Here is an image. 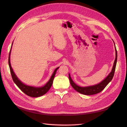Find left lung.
Here are the masks:
<instances>
[{"instance_id":"1","label":"left lung","mask_w":127,"mask_h":127,"mask_svg":"<svg viewBox=\"0 0 127 127\" xmlns=\"http://www.w3.org/2000/svg\"><path fill=\"white\" fill-rule=\"evenodd\" d=\"M115 44V43H114ZM115 50H116V58L114 63V66L112 67V70L111 72L109 74L105 79L101 81L100 83H98L96 85L91 86H88V87H80V86H77V85L73 82L71 78L70 77V75L69 74V79L70 81V83L71 85V86L75 91H76L78 92L81 93L84 95H93V94H97L100 93L101 92L105 87L108 85V83L112 80L113 77L114 76V73L116 69V66L117 63V53L116 48L115 47Z\"/></svg>"}]
</instances>
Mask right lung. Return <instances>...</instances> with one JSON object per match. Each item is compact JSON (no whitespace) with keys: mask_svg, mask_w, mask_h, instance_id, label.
I'll return each mask as SVG.
<instances>
[{"mask_svg":"<svg viewBox=\"0 0 127 127\" xmlns=\"http://www.w3.org/2000/svg\"><path fill=\"white\" fill-rule=\"evenodd\" d=\"M10 53H11V50L10 51L9 56V65L10 67V72H11V74L12 80L13 81V82L15 83V84L17 86V87L20 88L23 93H25L26 95L31 97L41 96L46 93L47 92L49 91L50 88L51 87V86L52 85L53 79H54V77H55L56 71L59 67H58V68H57L55 70V71H54L52 75L51 76L50 80L48 81L47 83L44 86L41 87H32V86H29L25 85L24 83H23L22 82H21V81L18 79V77L16 76V75L14 73V72H13L10 64Z\"/></svg>","mask_w":127,"mask_h":127,"instance_id":"right-lung-1","label":"right lung"}]
</instances>
